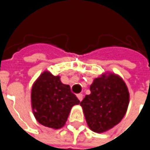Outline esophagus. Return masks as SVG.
Masks as SVG:
<instances>
[{
	"label": "esophagus",
	"mask_w": 150,
	"mask_h": 150,
	"mask_svg": "<svg viewBox=\"0 0 150 150\" xmlns=\"http://www.w3.org/2000/svg\"><path fill=\"white\" fill-rule=\"evenodd\" d=\"M76 96H77V98H78V100H79L80 102H81V101L82 100V98H83V95H82V94H78Z\"/></svg>",
	"instance_id": "34e87169"
}]
</instances>
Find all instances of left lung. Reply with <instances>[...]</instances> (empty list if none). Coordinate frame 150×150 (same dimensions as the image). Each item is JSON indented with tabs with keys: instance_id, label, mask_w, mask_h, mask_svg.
Instances as JSON below:
<instances>
[{
	"instance_id": "left-lung-1",
	"label": "left lung",
	"mask_w": 150,
	"mask_h": 150,
	"mask_svg": "<svg viewBox=\"0 0 150 150\" xmlns=\"http://www.w3.org/2000/svg\"><path fill=\"white\" fill-rule=\"evenodd\" d=\"M90 92L80 105L89 129L103 133L124 117L129 103V89L122 77L104 73L93 81Z\"/></svg>"
}]
</instances>
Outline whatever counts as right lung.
I'll return each mask as SVG.
<instances>
[{
	"mask_svg": "<svg viewBox=\"0 0 150 150\" xmlns=\"http://www.w3.org/2000/svg\"><path fill=\"white\" fill-rule=\"evenodd\" d=\"M60 78L44 71L34 82L31 90V106L36 121L54 129L62 128L72 107L80 103L69 85L63 84Z\"/></svg>",
	"mask_w": 150,
	"mask_h": 150,
	"instance_id": "1",
	"label": "right lung"
}]
</instances>
